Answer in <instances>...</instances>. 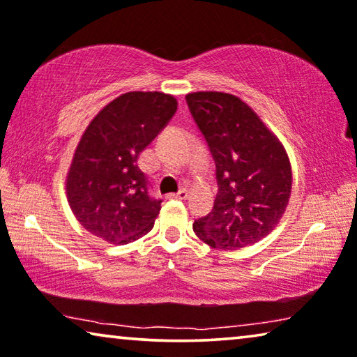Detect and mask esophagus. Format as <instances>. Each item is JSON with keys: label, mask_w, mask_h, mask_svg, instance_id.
<instances>
[{"label": "esophagus", "mask_w": 357, "mask_h": 357, "mask_svg": "<svg viewBox=\"0 0 357 357\" xmlns=\"http://www.w3.org/2000/svg\"><path fill=\"white\" fill-rule=\"evenodd\" d=\"M169 199H178V200H184L188 197V190L185 189H181L179 192H174V194H168Z\"/></svg>", "instance_id": "esophagus-1"}]
</instances>
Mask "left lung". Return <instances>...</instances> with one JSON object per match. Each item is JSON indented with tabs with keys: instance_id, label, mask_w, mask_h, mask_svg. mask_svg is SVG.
Instances as JSON below:
<instances>
[{
	"instance_id": "obj_1",
	"label": "left lung",
	"mask_w": 357,
	"mask_h": 357,
	"mask_svg": "<svg viewBox=\"0 0 357 357\" xmlns=\"http://www.w3.org/2000/svg\"><path fill=\"white\" fill-rule=\"evenodd\" d=\"M217 165L218 194L192 229L213 249L238 250L270 234L288 207L293 172L283 144L239 97L185 95Z\"/></svg>"
}]
</instances>
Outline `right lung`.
<instances>
[{
  "label": "right lung",
  "instance_id": "obj_1",
  "mask_svg": "<svg viewBox=\"0 0 357 357\" xmlns=\"http://www.w3.org/2000/svg\"><path fill=\"white\" fill-rule=\"evenodd\" d=\"M176 108L169 93L128 92L90 121L66 174L69 207L89 233L123 245L153 228L162 200L150 197L137 160Z\"/></svg>",
  "mask_w": 357,
  "mask_h": 357
}]
</instances>
